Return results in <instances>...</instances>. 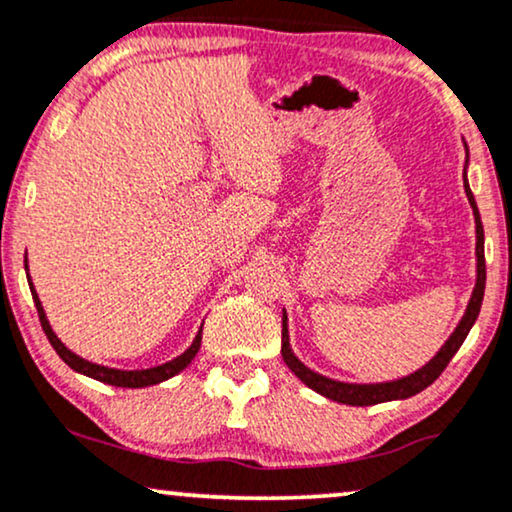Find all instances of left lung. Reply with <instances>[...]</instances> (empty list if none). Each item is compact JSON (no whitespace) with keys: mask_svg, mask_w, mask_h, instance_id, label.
<instances>
[{"mask_svg":"<svg viewBox=\"0 0 512 512\" xmlns=\"http://www.w3.org/2000/svg\"><path fill=\"white\" fill-rule=\"evenodd\" d=\"M465 152H467V145H465ZM467 157H470V152H467ZM465 162H467V159H465ZM463 181H465V195H467V200H470V207H472V214H474V233H477V245H474V255H477V281H474L470 303H467V307H465L463 319H460L458 326H455L453 334L448 336V341L439 348V353H436L432 360L427 362V365H422L420 369H417V372L408 374V377H400V379H393V381H381V384H348V381H338V379L324 377V374L315 372V369L307 367L305 362L293 353L291 334H288V315H286V310H283V317H281V324H283V331H281L283 362L291 367V372L300 381H303L305 386H310L312 391L322 393L324 398L336 400V403L357 405V408H362V405L389 403V400H405V398L415 396V393L424 391L429 384H434V381L441 377V372L446 369L448 362H451V357L458 353L460 346H463L467 334H470L472 324L477 322L479 310H482L484 286H486L482 217H479L477 202H474L470 183H467L465 176H463Z\"/></svg>","mask_w":512,"mask_h":512,"instance_id":"obj_1","label":"left lung"}]
</instances>
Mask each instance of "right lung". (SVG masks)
<instances>
[{"instance_id":"right-lung-1","label":"right lung","mask_w":512,"mask_h":512,"mask_svg":"<svg viewBox=\"0 0 512 512\" xmlns=\"http://www.w3.org/2000/svg\"><path fill=\"white\" fill-rule=\"evenodd\" d=\"M26 269H28V257H26ZM28 279H30V274H28ZM28 283H30V293H33L35 307H38L42 329H45L49 343H52V348L57 350V355L66 362V365L73 369V372L85 374V377L102 381V384L121 386V389H145V386L162 384V381L176 377L178 372H183V369H186L190 362H193V357L197 355V350H200L202 329L197 331V336L193 338V343H190V346L183 350L181 355L174 357V360L164 362V365L147 367V369H116V367L97 365V362L85 360V357H80V355L73 353L71 348H66V343L61 341L57 334H54V329H52V324H49V319L45 315V307H42V303H40V295H38V291H35L33 281H28Z\"/></svg>"}]
</instances>
